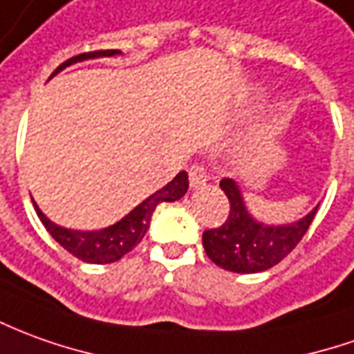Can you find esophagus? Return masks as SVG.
<instances>
[{
    "label": "esophagus",
    "instance_id": "1",
    "mask_svg": "<svg viewBox=\"0 0 354 354\" xmlns=\"http://www.w3.org/2000/svg\"><path fill=\"white\" fill-rule=\"evenodd\" d=\"M208 179L209 175L202 163H192L191 167H189V181H191V187H201Z\"/></svg>",
    "mask_w": 354,
    "mask_h": 354
}]
</instances>
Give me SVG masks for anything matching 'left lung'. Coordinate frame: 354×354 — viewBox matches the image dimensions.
I'll return each instance as SVG.
<instances>
[{
    "mask_svg": "<svg viewBox=\"0 0 354 354\" xmlns=\"http://www.w3.org/2000/svg\"><path fill=\"white\" fill-rule=\"evenodd\" d=\"M219 187L229 198V216L202 233V245L214 264L235 274H256L279 264L301 243L318 212L316 206L291 225H262L248 216L237 183L221 179Z\"/></svg>",
    "mask_w": 354,
    "mask_h": 354,
    "instance_id": "8db88e82",
    "label": "left lung"
}]
</instances>
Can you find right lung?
I'll return each mask as SVG.
<instances>
[{
	"instance_id": "right-lung-1",
	"label": "right lung",
	"mask_w": 354,
	"mask_h": 354,
	"mask_svg": "<svg viewBox=\"0 0 354 354\" xmlns=\"http://www.w3.org/2000/svg\"><path fill=\"white\" fill-rule=\"evenodd\" d=\"M117 53H121V51L98 50L80 53V55H75L65 63H61L59 67L53 71V75H57L61 69L69 67L77 61L92 59V57H107V55H117ZM187 189H189V175H187V171L177 173V177L171 183H167L163 189L153 192L152 196H148L131 214H127L121 221H117L115 225L102 229V231H71V229L59 227V225L51 223L36 204H34V208H36V214L44 223V227L48 229V233L75 258H79L82 262H88V264H111V262H117L119 258H123L127 252H131L145 239L146 231L150 227V219H152L156 206L162 204V202L179 201L181 196H185Z\"/></svg>"
}]
</instances>
